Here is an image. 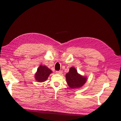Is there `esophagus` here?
I'll use <instances>...</instances> for the list:
<instances>
[{
	"mask_svg": "<svg viewBox=\"0 0 121 121\" xmlns=\"http://www.w3.org/2000/svg\"><path fill=\"white\" fill-rule=\"evenodd\" d=\"M62 73H63V72H62L61 71H56V74H59V75H61V74H62Z\"/></svg>",
	"mask_w": 121,
	"mask_h": 121,
	"instance_id": "obj_1",
	"label": "esophagus"
}]
</instances>
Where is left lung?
<instances>
[{"mask_svg":"<svg viewBox=\"0 0 121 121\" xmlns=\"http://www.w3.org/2000/svg\"><path fill=\"white\" fill-rule=\"evenodd\" d=\"M67 82L70 88L76 89L83 86L87 81V77L78 74L74 67L69 69V72L65 75Z\"/></svg>","mask_w":121,"mask_h":121,"instance_id":"obj_1","label":"left lung"}]
</instances>
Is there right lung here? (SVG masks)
<instances>
[{
    "instance_id": "right-lung-1",
    "label": "right lung",
    "mask_w": 121,
    "mask_h": 121,
    "mask_svg": "<svg viewBox=\"0 0 121 121\" xmlns=\"http://www.w3.org/2000/svg\"><path fill=\"white\" fill-rule=\"evenodd\" d=\"M52 73V71L45 65H40L37 72L35 74V78L39 82H44L48 78L49 75Z\"/></svg>"
}]
</instances>
